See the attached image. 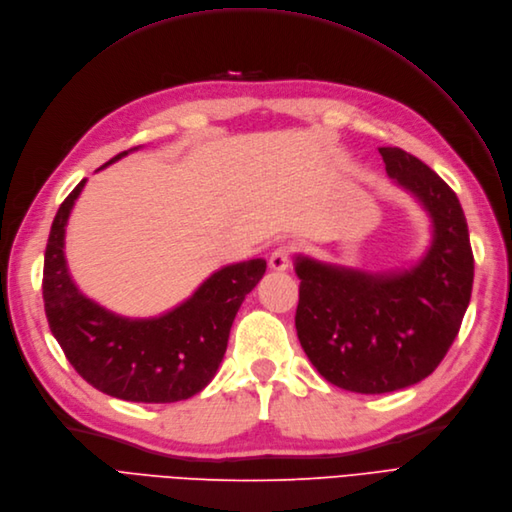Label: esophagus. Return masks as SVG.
I'll use <instances>...</instances> for the list:
<instances>
[{
	"mask_svg": "<svg viewBox=\"0 0 512 512\" xmlns=\"http://www.w3.org/2000/svg\"><path fill=\"white\" fill-rule=\"evenodd\" d=\"M290 262H292V250L288 248V245H279V248L269 258V267L273 271H285L290 267Z\"/></svg>",
	"mask_w": 512,
	"mask_h": 512,
	"instance_id": "34e87169",
	"label": "esophagus"
}]
</instances>
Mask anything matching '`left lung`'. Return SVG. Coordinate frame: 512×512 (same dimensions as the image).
Segmentation results:
<instances>
[{"instance_id": "8db88e82", "label": "left lung", "mask_w": 512, "mask_h": 512, "mask_svg": "<svg viewBox=\"0 0 512 512\" xmlns=\"http://www.w3.org/2000/svg\"><path fill=\"white\" fill-rule=\"evenodd\" d=\"M388 178L431 218V243L410 269L361 271L296 254V332L306 357L334 386L393 393L435 372L458 336L475 260L456 193L418 157L378 149Z\"/></svg>"}]
</instances>
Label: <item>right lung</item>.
<instances>
[{
    "label": "right lung",
    "mask_w": 512,
    "mask_h": 512,
    "mask_svg": "<svg viewBox=\"0 0 512 512\" xmlns=\"http://www.w3.org/2000/svg\"><path fill=\"white\" fill-rule=\"evenodd\" d=\"M138 149L115 155L102 168ZM84 187L86 178L58 208L48 237L44 304L54 338L75 372L111 397L174 403L197 395L212 382L239 306L267 271V260L227 264L159 317L117 315L81 292L67 267V222Z\"/></svg>",
    "instance_id": "add662e5"
}]
</instances>
